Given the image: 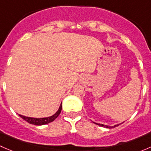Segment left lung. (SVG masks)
Masks as SVG:
<instances>
[{"label":"left lung","instance_id":"1","mask_svg":"<svg viewBox=\"0 0 151 151\" xmlns=\"http://www.w3.org/2000/svg\"><path fill=\"white\" fill-rule=\"evenodd\" d=\"M96 123V124L99 125V126H102V127H105V128H108V129H112V128H115V127H116V126H119V125H120V124H118V125H115L114 126H106V125H104V124H100V123Z\"/></svg>","mask_w":151,"mask_h":151}]
</instances>
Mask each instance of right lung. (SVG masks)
Masks as SVG:
<instances>
[{
	"label": "right lung",
	"instance_id": "obj_1",
	"mask_svg": "<svg viewBox=\"0 0 151 151\" xmlns=\"http://www.w3.org/2000/svg\"><path fill=\"white\" fill-rule=\"evenodd\" d=\"M62 109V104H60V107H59L58 110L57 111L55 115H52V116L48 117V118H30V117H26L23 116V115H19V116H20L21 118L23 120H25V121L30 123V124L36 125V126H42V125H45L49 123L52 122L53 121L56 119L58 118L59 115H60V112H61Z\"/></svg>",
	"mask_w": 151,
	"mask_h": 151
}]
</instances>
